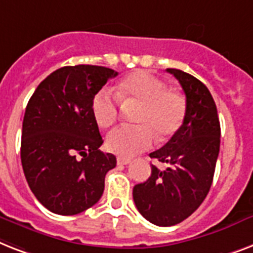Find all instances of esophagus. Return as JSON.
<instances>
[{
	"label": "esophagus",
	"instance_id": "obj_1",
	"mask_svg": "<svg viewBox=\"0 0 253 253\" xmlns=\"http://www.w3.org/2000/svg\"><path fill=\"white\" fill-rule=\"evenodd\" d=\"M129 163H130V159L121 158V157H119V158H117V165L125 166V165H129Z\"/></svg>",
	"mask_w": 253,
	"mask_h": 253
}]
</instances>
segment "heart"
<instances>
[{
    "label": "heart",
    "mask_w": 253,
    "mask_h": 253,
    "mask_svg": "<svg viewBox=\"0 0 253 253\" xmlns=\"http://www.w3.org/2000/svg\"><path fill=\"white\" fill-rule=\"evenodd\" d=\"M116 94L103 88L91 100V114L100 128H108L119 116V99L139 103L136 126H119L108 133L107 149L121 158H130L147 150L154 142L172 137L180 129L187 114L185 98L176 90L146 72H134L120 81Z\"/></svg>",
    "instance_id": "heart-1"
}]
</instances>
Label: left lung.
I'll use <instances>...</instances> for the list:
<instances>
[{
	"label": "left lung",
	"mask_w": 253,
	"mask_h": 253,
	"mask_svg": "<svg viewBox=\"0 0 253 253\" xmlns=\"http://www.w3.org/2000/svg\"><path fill=\"white\" fill-rule=\"evenodd\" d=\"M184 90L187 114L169 142L150 153V158L169 163L161 171L151 165V175L133 188L137 209L157 226H173L203 204L213 183L219 154L221 125L213 96L205 84L179 69H167Z\"/></svg>",
	"instance_id": "8db88e82"
}]
</instances>
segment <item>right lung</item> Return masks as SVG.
<instances>
[{"label": "right lung", "mask_w": 253, "mask_h": 253, "mask_svg": "<svg viewBox=\"0 0 253 253\" xmlns=\"http://www.w3.org/2000/svg\"><path fill=\"white\" fill-rule=\"evenodd\" d=\"M117 72L64 66L38 86L23 117L21 161L28 187L52 213L74 215L98 203L116 157L102 153L94 95Z\"/></svg>", "instance_id": "obj_1"}]
</instances>
